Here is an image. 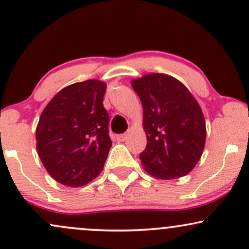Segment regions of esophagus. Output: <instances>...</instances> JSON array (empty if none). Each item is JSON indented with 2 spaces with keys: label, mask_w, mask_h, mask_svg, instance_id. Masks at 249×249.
Returning <instances> with one entry per match:
<instances>
[{
  "label": "esophagus",
  "mask_w": 249,
  "mask_h": 249,
  "mask_svg": "<svg viewBox=\"0 0 249 249\" xmlns=\"http://www.w3.org/2000/svg\"><path fill=\"white\" fill-rule=\"evenodd\" d=\"M126 137H127L126 135H119V136H117V141H118V142H124L125 139H126Z\"/></svg>",
  "instance_id": "obj_1"
}]
</instances>
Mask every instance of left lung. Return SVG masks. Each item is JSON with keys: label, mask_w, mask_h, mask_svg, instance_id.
Listing matches in <instances>:
<instances>
[{"label": "left lung", "mask_w": 249, "mask_h": 249, "mask_svg": "<svg viewBox=\"0 0 249 249\" xmlns=\"http://www.w3.org/2000/svg\"><path fill=\"white\" fill-rule=\"evenodd\" d=\"M143 105L146 147L144 169L156 178L174 179L189 174L206 144V122L197 100L174 76L151 73L132 80Z\"/></svg>", "instance_id": "1"}]
</instances>
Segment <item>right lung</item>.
<instances>
[{
    "label": "right lung",
    "instance_id": "right-lung-1",
    "mask_svg": "<svg viewBox=\"0 0 249 249\" xmlns=\"http://www.w3.org/2000/svg\"><path fill=\"white\" fill-rule=\"evenodd\" d=\"M104 81L75 83L58 92L41 113L36 149L48 174L67 187H83L102 173L112 142L104 108Z\"/></svg>",
    "mask_w": 249,
    "mask_h": 249
}]
</instances>
